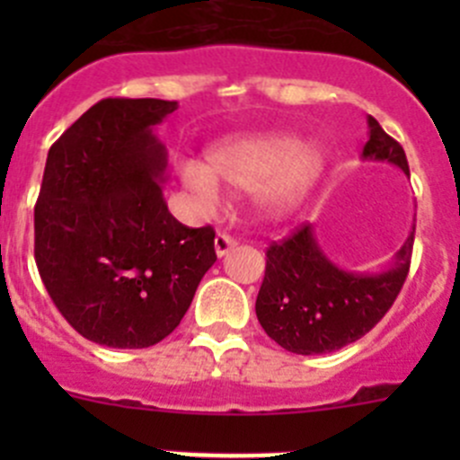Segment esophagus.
I'll return each mask as SVG.
<instances>
[{
    "instance_id": "34e87169",
    "label": "esophagus",
    "mask_w": 460,
    "mask_h": 460,
    "mask_svg": "<svg viewBox=\"0 0 460 460\" xmlns=\"http://www.w3.org/2000/svg\"><path fill=\"white\" fill-rule=\"evenodd\" d=\"M216 253H217V258H222V256H226V253L231 252V249L235 247V240L231 238L229 234H217L216 235Z\"/></svg>"
}]
</instances>
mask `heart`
Masks as SVG:
<instances>
[{
	"label": "heart",
	"instance_id": "b5f03b06",
	"mask_svg": "<svg viewBox=\"0 0 460 460\" xmlns=\"http://www.w3.org/2000/svg\"><path fill=\"white\" fill-rule=\"evenodd\" d=\"M324 155L316 144H300L287 133H253L225 140L207 153V164L182 162L180 182L204 208L220 202V182L256 191L260 211L285 216L318 182Z\"/></svg>",
	"mask_w": 460,
	"mask_h": 460
}]
</instances>
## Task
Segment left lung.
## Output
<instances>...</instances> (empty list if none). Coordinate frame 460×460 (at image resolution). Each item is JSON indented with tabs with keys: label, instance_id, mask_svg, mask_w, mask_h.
Listing matches in <instances>:
<instances>
[{
	"label": "left lung",
	"instance_id": "1",
	"mask_svg": "<svg viewBox=\"0 0 460 460\" xmlns=\"http://www.w3.org/2000/svg\"><path fill=\"white\" fill-rule=\"evenodd\" d=\"M369 140L363 160L389 162L410 175L402 146L369 115ZM414 229L378 273L338 267L320 249L312 225H303L282 243L267 249V269L258 291L256 316L271 341L303 356L329 354L363 338L396 296L411 262Z\"/></svg>",
	"mask_w": 460,
	"mask_h": 460
}]
</instances>
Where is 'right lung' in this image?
Instances as JSON below:
<instances>
[{
    "label": "right lung",
    "instance_id": "1",
    "mask_svg": "<svg viewBox=\"0 0 460 460\" xmlns=\"http://www.w3.org/2000/svg\"><path fill=\"white\" fill-rule=\"evenodd\" d=\"M178 102H97L46 157L35 262L55 307L97 345L142 349L169 336L216 262L211 226L169 213L166 148L153 127Z\"/></svg>",
    "mask_w": 460,
    "mask_h": 460
}]
</instances>
